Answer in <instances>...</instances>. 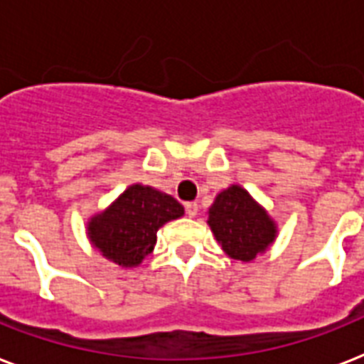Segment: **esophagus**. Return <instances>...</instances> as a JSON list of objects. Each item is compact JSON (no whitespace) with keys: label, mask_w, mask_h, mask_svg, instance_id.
I'll return each mask as SVG.
<instances>
[{"label":"esophagus","mask_w":364,"mask_h":364,"mask_svg":"<svg viewBox=\"0 0 364 364\" xmlns=\"http://www.w3.org/2000/svg\"><path fill=\"white\" fill-rule=\"evenodd\" d=\"M185 213H187V217H196V215H198V203L196 202L185 203Z\"/></svg>","instance_id":"34e87169"}]
</instances>
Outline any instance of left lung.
Listing matches in <instances>:
<instances>
[{
    "label": "left lung",
    "instance_id": "1",
    "mask_svg": "<svg viewBox=\"0 0 364 364\" xmlns=\"http://www.w3.org/2000/svg\"><path fill=\"white\" fill-rule=\"evenodd\" d=\"M208 223L224 252L241 262H250L264 252L277 233L267 213L237 185L215 198Z\"/></svg>",
    "mask_w": 364,
    "mask_h": 364
}]
</instances>
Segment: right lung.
<instances>
[{"instance_id": "add662e5", "label": "right lung", "mask_w": 364, "mask_h": 364, "mask_svg": "<svg viewBox=\"0 0 364 364\" xmlns=\"http://www.w3.org/2000/svg\"><path fill=\"white\" fill-rule=\"evenodd\" d=\"M181 215L183 205L170 194L132 185L112 208L91 218L90 237L106 258L132 267L153 250L156 230Z\"/></svg>"}]
</instances>
